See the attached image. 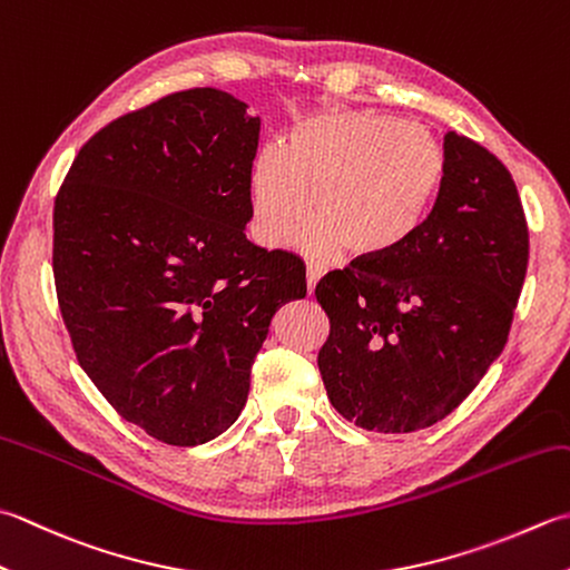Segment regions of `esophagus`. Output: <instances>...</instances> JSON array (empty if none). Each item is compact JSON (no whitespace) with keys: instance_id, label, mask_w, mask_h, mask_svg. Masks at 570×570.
<instances>
[{"instance_id":"obj_1","label":"esophagus","mask_w":570,"mask_h":570,"mask_svg":"<svg viewBox=\"0 0 570 570\" xmlns=\"http://www.w3.org/2000/svg\"><path fill=\"white\" fill-rule=\"evenodd\" d=\"M321 274H323V266L321 264L306 262V288H308V294L314 292V286H316V282L321 278Z\"/></svg>"}]
</instances>
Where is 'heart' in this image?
Here are the masks:
<instances>
[{"mask_svg":"<svg viewBox=\"0 0 570 570\" xmlns=\"http://www.w3.org/2000/svg\"><path fill=\"white\" fill-rule=\"evenodd\" d=\"M444 185V153L415 122L345 114L318 118L266 150L252 177V227L264 247H284L308 217L301 247L385 259L425 227Z\"/></svg>","mask_w":570,"mask_h":570,"instance_id":"heart-1","label":"heart"}]
</instances>
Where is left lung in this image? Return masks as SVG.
Masks as SVG:
<instances>
[{
    "label": "left lung",
    "mask_w": 570,
    "mask_h": 570,
    "mask_svg": "<svg viewBox=\"0 0 570 570\" xmlns=\"http://www.w3.org/2000/svg\"><path fill=\"white\" fill-rule=\"evenodd\" d=\"M430 219L385 259L316 284L328 316L318 371L331 405L363 430L415 432L462 403L504 351L529 264L514 177L466 136H444Z\"/></svg>",
    "instance_id": "left-lung-1"
}]
</instances>
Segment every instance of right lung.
<instances>
[{
    "mask_svg": "<svg viewBox=\"0 0 570 570\" xmlns=\"http://www.w3.org/2000/svg\"><path fill=\"white\" fill-rule=\"evenodd\" d=\"M259 118L189 88L110 120L53 203V284L78 365L150 438L195 448L234 425L296 254L247 239Z\"/></svg>",
    "mask_w": 570,
    "mask_h": 570,
    "instance_id": "obj_1",
    "label": "right lung"
}]
</instances>
